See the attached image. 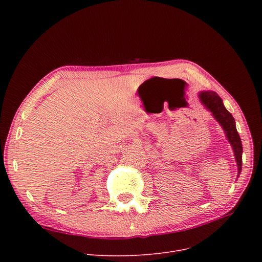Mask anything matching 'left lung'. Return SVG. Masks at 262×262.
<instances>
[{
  "mask_svg": "<svg viewBox=\"0 0 262 262\" xmlns=\"http://www.w3.org/2000/svg\"><path fill=\"white\" fill-rule=\"evenodd\" d=\"M202 103L212 113V116L221 124L225 130L227 140L230 142L238 164V176L242 170V143L236 128L235 119L224 107L221 98L214 91H202L200 93Z\"/></svg>",
  "mask_w": 262,
  "mask_h": 262,
  "instance_id": "obj_1",
  "label": "left lung"
}]
</instances>
